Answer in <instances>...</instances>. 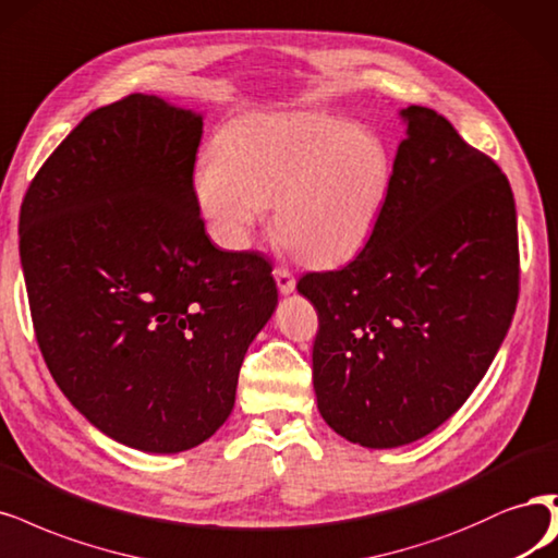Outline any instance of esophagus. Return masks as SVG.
Segmentation results:
<instances>
[{
  "label": "esophagus",
  "instance_id": "esophagus-1",
  "mask_svg": "<svg viewBox=\"0 0 558 558\" xmlns=\"http://www.w3.org/2000/svg\"><path fill=\"white\" fill-rule=\"evenodd\" d=\"M275 279H277V286L283 295L295 291V277L291 270H288V267H275Z\"/></svg>",
  "mask_w": 558,
  "mask_h": 558
}]
</instances>
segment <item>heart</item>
<instances>
[{
  "label": "heart",
  "mask_w": 558,
  "mask_h": 558,
  "mask_svg": "<svg viewBox=\"0 0 558 558\" xmlns=\"http://www.w3.org/2000/svg\"><path fill=\"white\" fill-rule=\"evenodd\" d=\"M392 182L388 145L325 112L246 114L196 166L198 203L228 248H244L275 203V240L316 267L362 252Z\"/></svg>",
  "instance_id": "heart-1"
}]
</instances>
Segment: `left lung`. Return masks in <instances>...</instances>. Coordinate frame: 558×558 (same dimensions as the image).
<instances>
[{"instance_id":"8db88e82","label":"left lung","mask_w":558,"mask_h":558,"mask_svg":"<svg viewBox=\"0 0 558 558\" xmlns=\"http://www.w3.org/2000/svg\"><path fill=\"white\" fill-rule=\"evenodd\" d=\"M401 118L374 235L349 265L298 281L318 314V411L364 448L444 425L487 374L520 298L508 178L436 110L409 106Z\"/></svg>"}]
</instances>
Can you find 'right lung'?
<instances>
[{
  "mask_svg": "<svg viewBox=\"0 0 558 558\" xmlns=\"http://www.w3.org/2000/svg\"><path fill=\"white\" fill-rule=\"evenodd\" d=\"M203 118L129 94L38 168L21 260L38 349L96 429L182 452L233 411L248 343L277 306L272 265L221 252L194 189Z\"/></svg>",
  "mask_w": 558,
  "mask_h": 558,
  "instance_id": "1",
  "label": "right lung"
}]
</instances>
